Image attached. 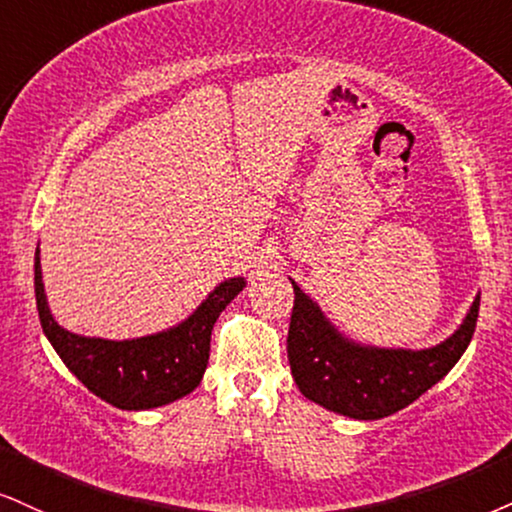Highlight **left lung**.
Listing matches in <instances>:
<instances>
[{"label": "left lung", "mask_w": 512, "mask_h": 512, "mask_svg": "<svg viewBox=\"0 0 512 512\" xmlns=\"http://www.w3.org/2000/svg\"><path fill=\"white\" fill-rule=\"evenodd\" d=\"M294 287L287 358L306 399L356 420H380L406 408L434 387L468 349L479 315V296L463 325L432 349H377L342 337L313 299Z\"/></svg>", "instance_id": "1"}]
</instances>
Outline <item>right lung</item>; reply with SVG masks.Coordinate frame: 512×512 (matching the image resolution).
Wrapping results in <instances>:
<instances>
[{
  "label": "right lung",
  "mask_w": 512,
  "mask_h": 512,
  "mask_svg": "<svg viewBox=\"0 0 512 512\" xmlns=\"http://www.w3.org/2000/svg\"><path fill=\"white\" fill-rule=\"evenodd\" d=\"M244 285V277H230L178 327L149 337L111 342L80 337L56 323L44 296L40 249L35 254V299L44 334L66 368L92 394L123 410L166 406L199 387L211 351L213 325Z\"/></svg>",
  "instance_id": "obj_1"
}]
</instances>
